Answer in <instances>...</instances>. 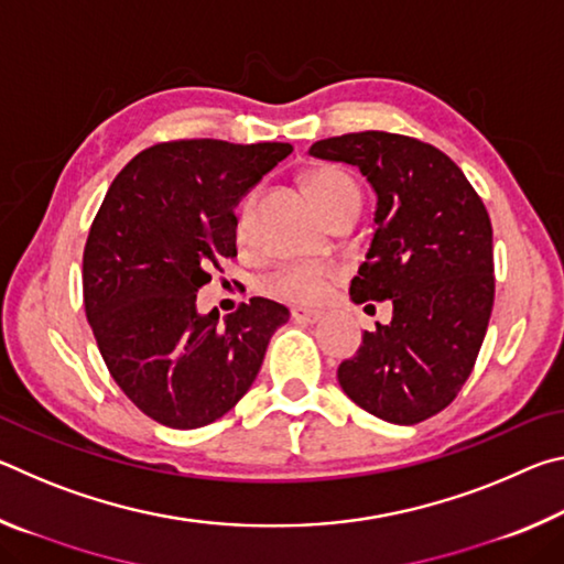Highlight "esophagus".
<instances>
[{
    "label": "esophagus",
    "instance_id": "esophagus-1",
    "mask_svg": "<svg viewBox=\"0 0 564 564\" xmlns=\"http://www.w3.org/2000/svg\"><path fill=\"white\" fill-rule=\"evenodd\" d=\"M291 318L295 323H318L323 318L321 311H311V308H293Z\"/></svg>",
    "mask_w": 564,
    "mask_h": 564
}]
</instances>
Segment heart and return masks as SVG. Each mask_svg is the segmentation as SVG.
Returning <instances> with one entry per match:
<instances>
[{"label": "heart", "instance_id": "1", "mask_svg": "<svg viewBox=\"0 0 564 564\" xmlns=\"http://www.w3.org/2000/svg\"><path fill=\"white\" fill-rule=\"evenodd\" d=\"M308 191L313 202L321 208L323 216H330L338 212L340 206L358 202L360 204V191L346 171L336 166H321L308 174ZM256 202H259V191H248L243 196L241 206H238L236 216V236L241 241H248L251 236V224H253V212ZM333 275L330 265L323 263H289L281 265L279 271H273L269 279H265V291L271 295H279L283 301L291 303H316L328 291V281Z\"/></svg>", "mask_w": 564, "mask_h": 564}]
</instances>
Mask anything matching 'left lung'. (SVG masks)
Masks as SVG:
<instances>
[{
	"mask_svg": "<svg viewBox=\"0 0 564 564\" xmlns=\"http://www.w3.org/2000/svg\"><path fill=\"white\" fill-rule=\"evenodd\" d=\"M308 154L356 166L376 191L373 241L350 299L393 303L388 326L362 333L340 362L338 383L370 415L415 425L453 403L480 352L495 299L490 216L455 161L425 141L358 131Z\"/></svg>",
	"mask_w": 564,
	"mask_h": 564,
	"instance_id": "obj_1",
	"label": "left lung"
}]
</instances>
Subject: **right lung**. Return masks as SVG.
<instances>
[{
  "label": "right lung",
  "mask_w": 564,
  "mask_h": 564,
  "mask_svg": "<svg viewBox=\"0 0 564 564\" xmlns=\"http://www.w3.org/2000/svg\"><path fill=\"white\" fill-rule=\"evenodd\" d=\"M291 144L184 139L133 156L84 248V308L111 378L176 431L226 415L253 386L289 308L251 299L218 321L196 311L208 269L236 256V206Z\"/></svg>",
  "instance_id": "add662e5"
}]
</instances>
